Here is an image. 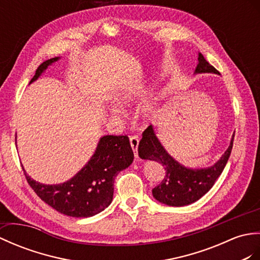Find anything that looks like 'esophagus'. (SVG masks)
I'll use <instances>...</instances> for the list:
<instances>
[{
  "mask_svg": "<svg viewBox=\"0 0 260 260\" xmlns=\"http://www.w3.org/2000/svg\"><path fill=\"white\" fill-rule=\"evenodd\" d=\"M130 145L135 152V157L138 158V146H139V138H138L137 136L130 137Z\"/></svg>",
  "mask_w": 260,
  "mask_h": 260,
  "instance_id": "1",
  "label": "esophagus"
}]
</instances>
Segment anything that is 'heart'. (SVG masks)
I'll list each match as a JSON object with an SVG mask.
<instances>
[{"label":"heart","instance_id":"b5f03b06","mask_svg":"<svg viewBox=\"0 0 260 260\" xmlns=\"http://www.w3.org/2000/svg\"><path fill=\"white\" fill-rule=\"evenodd\" d=\"M141 96V91L137 88L134 84H125L121 85L113 92L112 100L115 105L119 107H130L138 101V99ZM108 113L112 118H117L120 115L119 110L117 109L110 108L108 110Z\"/></svg>","mask_w":260,"mask_h":260}]
</instances>
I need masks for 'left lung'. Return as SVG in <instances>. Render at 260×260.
Instances as JSON below:
<instances>
[{
	"mask_svg": "<svg viewBox=\"0 0 260 260\" xmlns=\"http://www.w3.org/2000/svg\"><path fill=\"white\" fill-rule=\"evenodd\" d=\"M194 73L219 74L201 53H198V64L196 67ZM234 137L235 135L230 140L228 149L215 165L208 168L192 169L187 168L172 158L155 136L153 126L149 125L143 131L142 139L138 147V153L141 159L157 161L164 166L166 170L164 180L159 186L152 189L154 199L161 204L172 207L187 206L199 200L212 188L226 167L232 153Z\"/></svg>",
	"mask_w": 260,
	"mask_h": 260,
	"instance_id": "obj_1",
	"label": "left lung"
}]
</instances>
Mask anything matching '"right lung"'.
<instances>
[{"label": "right lung", "mask_w": 260, "mask_h": 260, "mask_svg": "<svg viewBox=\"0 0 260 260\" xmlns=\"http://www.w3.org/2000/svg\"><path fill=\"white\" fill-rule=\"evenodd\" d=\"M60 56L52 57L40 66L30 83L34 82ZM132 151L126 136L100 138L95 151L83 168L68 181L44 184L24 175L28 184L40 198L63 215L86 218L105 210L113 198L114 179L132 164Z\"/></svg>", "instance_id": "right-lung-1"}]
</instances>
